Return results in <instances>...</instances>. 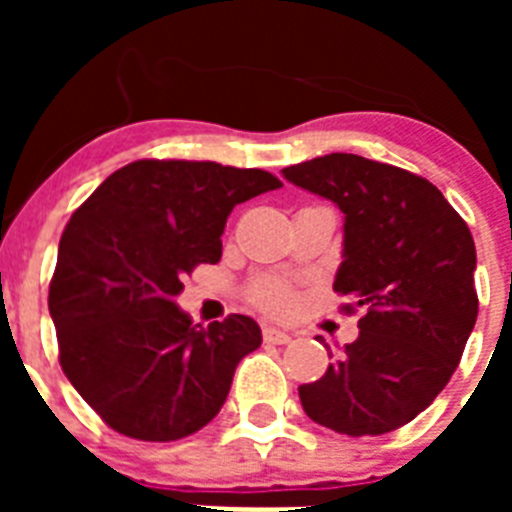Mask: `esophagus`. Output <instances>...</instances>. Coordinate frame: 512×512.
<instances>
[{
  "mask_svg": "<svg viewBox=\"0 0 512 512\" xmlns=\"http://www.w3.org/2000/svg\"><path fill=\"white\" fill-rule=\"evenodd\" d=\"M264 341L266 343H274V346H282V343L292 341V336H289L287 330H279V328H271V325H266V328H264Z\"/></svg>",
  "mask_w": 512,
  "mask_h": 512,
  "instance_id": "1",
  "label": "esophagus"
}]
</instances>
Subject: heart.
I'll use <instances>...</instances> for the list:
<instances>
[{
  "instance_id": "1",
  "label": "heart",
  "mask_w": 512,
  "mask_h": 512,
  "mask_svg": "<svg viewBox=\"0 0 512 512\" xmlns=\"http://www.w3.org/2000/svg\"><path fill=\"white\" fill-rule=\"evenodd\" d=\"M251 300L269 312H284L292 305V289L277 279H266V282H259L253 287Z\"/></svg>"
}]
</instances>
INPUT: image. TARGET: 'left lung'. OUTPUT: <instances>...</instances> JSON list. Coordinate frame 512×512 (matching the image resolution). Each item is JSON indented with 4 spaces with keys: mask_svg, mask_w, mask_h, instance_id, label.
Masks as SVG:
<instances>
[{
    "mask_svg": "<svg viewBox=\"0 0 512 512\" xmlns=\"http://www.w3.org/2000/svg\"><path fill=\"white\" fill-rule=\"evenodd\" d=\"M343 212L333 289L364 310L359 338L312 384L307 418L346 436H382L423 413L449 384L477 323L474 238L438 187L354 153L282 169Z\"/></svg>",
    "mask_w": 512,
    "mask_h": 512,
    "instance_id": "left-lung-1",
    "label": "left lung"
}]
</instances>
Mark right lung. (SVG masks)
Instances as JSON below:
<instances>
[{
	"label": "right lung",
	"instance_id": "1",
	"mask_svg": "<svg viewBox=\"0 0 512 512\" xmlns=\"http://www.w3.org/2000/svg\"><path fill=\"white\" fill-rule=\"evenodd\" d=\"M279 187L261 169L143 158L71 215L48 292L58 359L117 433L179 441L220 413L261 328L248 315L202 328L176 297L194 266L220 261L233 207Z\"/></svg>",
	"mask_w": 512,
	"mask_h": 512
}]
</instances>
